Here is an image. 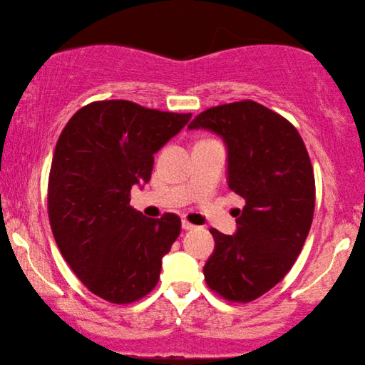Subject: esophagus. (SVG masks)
Segmentation results:
<instances>
[{
    "mask_svg": "<svg viewBox=\"0 0 365 365\" xmlns=\"http://www.w3.org/2000/svg\"><path fill=\"white\" fill-rule=\"evenodd\" d=\"M182 228L183 230H193V228H196L193 224H190L188 220H182Z\"/></svg>",
    "mask_w": 365,
    "mask_h": 365,
    "instance_id": "esophagus-1",
    "label": "esophagus"
}]
</instances>
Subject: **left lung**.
I'll list each match as a JSON object with an SVG mask.
<instances>
[{"label":"left lung","mask_w":365,"mask_h":365,"mask_svg":"<svg viewBox=\"0 0 365 365\" xmlns=\"http://www.w3.org/2000/svg\"><path fill=\"white\" fill-rule=\"evenodd\" d=\"M188 128L222 138L228 188L246 202L233 235L211 228L206 283L228 301L250 302L288 274L304 246L316 206L311 159L292 123L255 101L207 109Z\"/></svg>","instance_id":"1"}]
</instances>
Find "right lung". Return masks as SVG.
Returning <instances> with one entry per match:
<instances>
[{
    "label": "right lung",
    "instance_id": "add662e5",
    "mask_svg": "<svg viewBox=\"0 0 365 365\" xmlns=\"http://www.w3.org/2000/svg\"><path fill=\"white\" fill-rule=\"evenodd\" d=\"M190 119L125 100L96 101L61 133L49 172V224L73 274L103 299L127 304L156 287L180 217H145L130 206V190L148 183L154 154Z\"/></svg>",
    "mask_w": 365,
    "mask_h": 365
}]
</instances>
